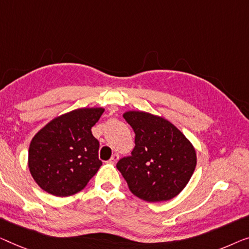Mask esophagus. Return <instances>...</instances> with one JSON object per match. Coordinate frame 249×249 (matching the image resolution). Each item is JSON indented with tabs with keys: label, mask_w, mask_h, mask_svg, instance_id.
<instances>
[{
	"label": "esophagus",
	"mask_w": 249,
	"mask_h": 249,
	"mask_svg": "<svg viewBox=\"0 0 249 249\" xmlns=\"http://www.w3.org/2000/svg\"><path fill=\"white\" fill-rule=\"evenodd\" d=\"M118 159H120V157H118V154L115 153L114 155H112V158L109 159L108 162L110 163V164H115V163H116V162L118 161Z\"/></svg>",
	"instance_id": "esophagus-1"
}]
</instances>
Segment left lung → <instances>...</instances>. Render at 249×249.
<instances>
[{
	"mask_svg": "<svg viewBox=\"0 0 249 249\" xmlns=\"http://www.w3.org/2000/svg\"><path fill=\"white\" fill-rule=\"evenodd\" d=\"M123 117L135 133V147L116 168L129 190L147 202L177 196L195 172L194 145L165 118L140 110H129Z\"/></svg>",
	"mask_w": 249,
	"mask_h": 249,
	"instance_id": "obj_1",
	"label": "left lung"
}]
</instances>
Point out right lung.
I'll use <instances>...</instances> for the list:
<instances>
[{"mask_svg":"<svg viewBox=\"0 0 249 249\" xmlns=\"http://www.w3.org/2000/svg\"><path fill=\"white\" fill-rule=\"evenodd\" d=\"M104 108H79L53 118L33 137L29 170L40 188L55 196H69L86 187L103 162L99 142L91 133Z\"/></svg>","mask_w":249,"mask_h":249,"instance_id":"obj_1","label":"right lung"}]
</instances>
